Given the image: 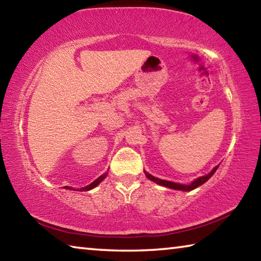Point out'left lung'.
Segmentation results:
<instances>
[{
    "mask_svg": "<svg viewBox=\"0 0 261 261\" xmlns=\"http://www.w3.org/2000/svg\"><path fill=\"white\" fill-rule=\"evenodd\" d=\"M218 167H219V166H216V167L214 168V169L212 170L208 175L201 176V177L197 178L196 180H193V182H192L191 184H189V185L177 184V183H174V182H169V180H165V179L156 178V177H154V176H152V175H149L148 173H146V171H145V175H146V177H147L148 179H151V180H153V182H155V183L160 184V185H163V187H167V188H170V189H174V190H182V191H191V190L196 189V188L199 187V185H201V184H204L205 182H207V180H208V179L212 177V176L214 175L216 169H218Z\"/></svg>",
    "mask_w": 261,
    "mask_h": 261,
    "instance_id": "obj_1",
    "label": "left lung"
}]
</instances>
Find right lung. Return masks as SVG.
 <instances>
[{
  "instance_id": "right-lung-1",
  "label": "right lung",
  "mask_w": 261,
  "mask_h": 261,
  "mask_svg": "<svg viewBox=\"0 0 261 261\" xmlns=\"http://www.w3.org/2000/svg\"><path fill=\"white\" fill-rule=\"evenodd\" d=\"M106 176H107V173H105L103 175H101L99 178H96L93 183H91L90 185H87V187H85V188H83V189H81V191H88V190H91V189H93V188H95L96 185H98L101 180L102 179H105L106 178ZM65 189H69V190H71V188H69V187H65Z\"/></svg>"
}]
</instances>
